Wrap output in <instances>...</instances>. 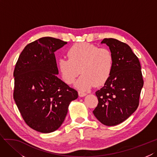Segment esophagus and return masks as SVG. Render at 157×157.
Instances as JSON below:
<instances>
[{
  "mask_svg": "<svg viewBox=\"0 0 157 157\" xmlns=\"http://www.w3.org/2000/svg\"><path fill=\"white\" fill-rule=\"evenodd\" d=\"M78 95H79V97H84V96H86V95H87V94H86V93H84V92L82 91H78Z\"/></svg>",
  "mask_w": 157,
  "mask_h": 157,
  "instance_id": "34e87169",
  "label": "esophagus"
}]
</instances>
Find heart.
<instances>
[{
	"label": "heart",
	"instance_id": "1",
	"mask_svg": "<svg viewBox=\"0 0 157 157\" xmlns=\"http://www.w3.org/2000/svg\"><path fill=\"white\" fill-rule=\"evenodd\" d=\"M68 60L60 59L59 68L64 81L73 83L80 71L82 75L75 83L82 90L105 84L110 77L114 59L109 49L99 48L93 44L78 43L67 52Z\"/></svg>",
	"mask_w": 157,
	"mask_h": 157
}]
</instances>
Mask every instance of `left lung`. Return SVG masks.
<instances>
[{"instance_id": "left-lung-1", "label": "left lung", "mask_w": 157, "mask_h": 157, "mask_svg": "<svg viewBox=\"0 0 157 157\" xmlns=\"http://www.w3.org/2000/svg\"><path fill=\"white\" fill-rule=\"evenodd\" d=\"M114 59L110 77L96 91L98 105L93 111L105 126H116L128 118L139 106L143 79L137 56L126 43L117 39H104Z\"/></svg>"}]
</instances>
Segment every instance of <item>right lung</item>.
Segmentation results:
<instances>
[{"instance_id":"add662e5","label":"right lung","mask_w":157,"mask_h":157,"mask_svg":"<svg viewBox=\"0 0 157 157\" xmlns=\"http://www.w3.org/2000/svg\"><path fill=\"white\" fill-rule=\"evenodd\" d=\"M67 42L51 37L27 44L14 70L13 97L25 122L41 133H51L63 123L78 91L56 76L55 52Z\"/></svg>"}]
</instances>
